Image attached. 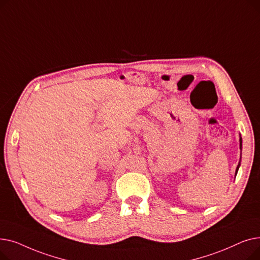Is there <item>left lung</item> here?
<instances>
[{
    "label": "left lung",
    "instance_id": "left-lung-1",
    "mask_svg": "<svg viewBox=\"0 0 260 260\" xmlns=\"http://www.w3.org/2000/svg\"><path fill=\"white\" fill-rule=\"evenodd\" d=\"M239 141H240V148H241V147H242V139H241V138H240V140H239ZM239 166H240V165H238V167H237V169H236V174H237V172H238V169H239Z\"/></svg>",
    "mask_w": 260,
    "mask_h": 260
}]
</instances>
